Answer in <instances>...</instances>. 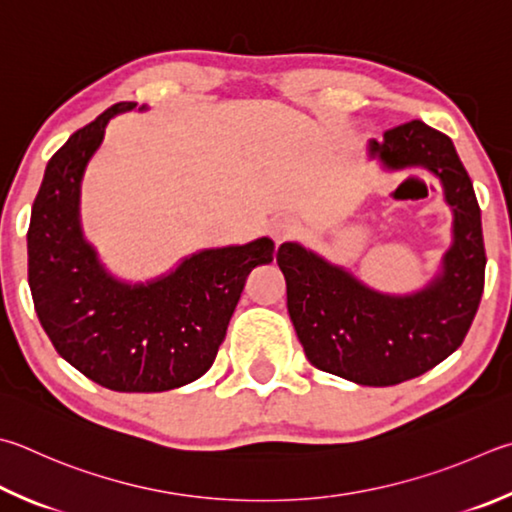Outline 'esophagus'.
<instances>
[{"label": "esophagus", "mask_w": 512, "mask_h": 512, "mask_svg": "<svg viewBox=\"0 0 512 512\" xmlns=\"http://www.w3.org/2000/svg\"><path fill=\"white\" fill-rule=\"evenodd\" d=\"M268 232H271V237L275 241H286L300 232V224H297L293 217H275L271 219V224H268Z\"/></svg>", "instance_id": "obj_1"}]
</instances>
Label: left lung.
<instances>
[{"instance_id":"obj_1","label":"left lung","mask_w":512,"mask_h":512,"mask_svg":"<svg viewBox=\"0 0 512 512\" xmlns=\"http://www.w3.org/2000/svg\"><path fill=\"white\" fill-rule=\"evenodd\" d=\"M387 170L425 167L452 208V246L441 273L410 295L374 291L349 271L286 241L277 250L286 306L313 367L351 383L389 387L425 374L461 347L479 309L486 275L481 210L472 181L445 134L423 120L387 129L369 143Z\"/></svg>"}]
</instances>
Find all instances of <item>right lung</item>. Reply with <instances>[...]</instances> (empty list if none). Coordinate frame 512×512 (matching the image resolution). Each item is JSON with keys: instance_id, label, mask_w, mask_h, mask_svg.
I'll list each match as a JSON object with an SVG mask.
<instances>
[{"instance_id": "add662e5", "label": "right lung", "mask_w": 512, "mask_h": 512, "mask_svg": "<svg viewBox=\"0 0 512 512\" xmlns=\"http://www.w3.org/2000/svg\"><path fill=\"white\" fill-rule=\"evenodd\" d=\"M118 102L78 129L46 165L29 226V286L55 351L114 392H167L201 378L217 358L232 311L275 244L199 250L147 284L116 280L80 226V183ZM145 109V105L141 107Z\"/></svg>"}]
</instances>
